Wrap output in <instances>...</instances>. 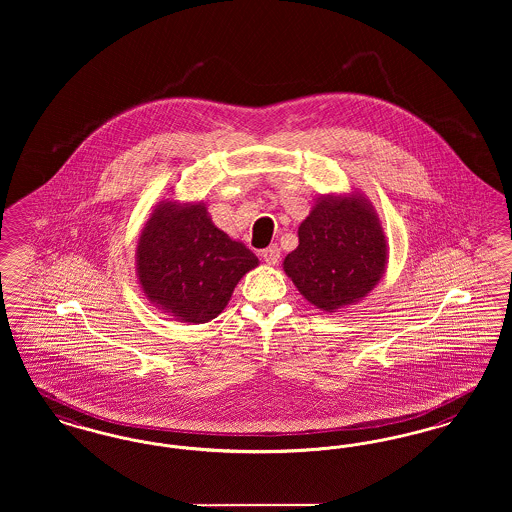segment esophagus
<instances>
[{
    "mask_svg": "<svg viewBox=\"0 0 512 512\" xmlns=\"http://www.w3.org/2000/svg\"><path fill=\"white\" fill-rule=\"evenodd\" d=\"M279 256H281V250L275 244H271L269 248L262 250V258H264V262L269 264V266H275L279 262Z\"/></svg>",
    "mask_w": 512,
    "mask_h": 512,
    "instance_id": "obj_1",
    "label": "esophagus"
}]
</instances>
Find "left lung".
<instances>
[{
  "label": "left lung",
  "mask_w": 512,
  "mask_h": 512,
  "mask_svg": "<svg viewBox=\"0 0 512 512\" xmlns=\"http://www.w3.org/2000/svg\"><path fill=\"white\" fill-rule=\"evenodd\" d=\"M387 260L389 244L374 204L349 190L316 198L283 269L310 304L339 312L376 289Z\"/></svg>",
  "instance_id": "1"
}]
</instances>
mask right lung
<instances>
[{
  "mask_svg": "<svg viewBox=\"0 0 512 512\" xmlns=\"http://www.w3.org/2000/svg\"><path fill=\"white\" fill-rule=\"evenodd\" d=\"M258 258L217 229L206 204L165 198L144 221L136 243V277L163 314L206 323L229 304L237 283Z\"/></svg>",
  "mask_w": 512,
  "mask_h": 512,
  "instance_id": "obj_1",
  "label": "right lung"
}]
</instances>
